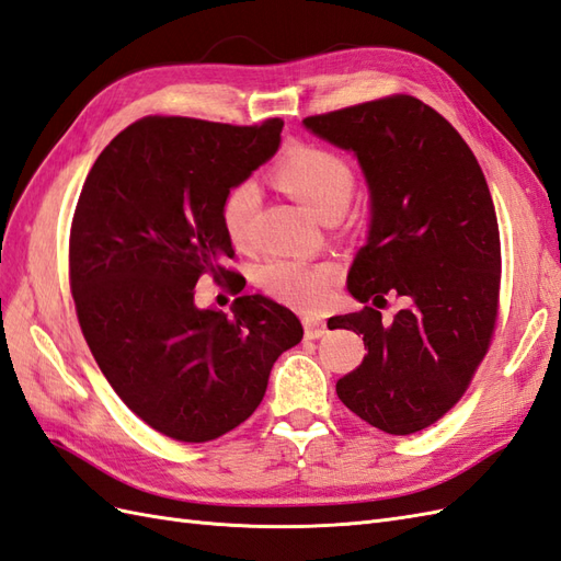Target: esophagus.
<instances>
[{"label":"esophagus","mask_w":561,"mask_h":561,"mask_svg":"<svg viewBox=\"0 0 561 561\" xmlns=\"http://www.w3.org/2000/svg\"><path fill=\"white\" fill-rule=\"evenodd\" d=\"M302 323H305V335H307V340H317V337H321V335L328 331L325 321L319 319V317H305Z\"/></svg>","instance_id":"esophagus-1"}]
</instances>
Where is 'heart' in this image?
Wrapping results in <instances>:
<instances>
[{
  "instance_id": "1",
  "label": "heart",
  "mask_w": 561,
  "mask_h": 561,
  "mask_svg": "<svg viewBox=\"0 0 561 561\" xmlns=\"http://www.w3.org/2000/svg\"><path fill=\"white\" fill-rule=\"evenodd\" d=\"M276 181L307 207L323 218L345 211L354 190L350 161L317 145H299L276 163ZM259 209V187L254 181H240L221 202V221L228 238L238 248L252 240V221ZM343 271L333 262L276 256L259 268V288L283 305L297 309H319L331 302Z\"/></svg>"
}]
</instances>
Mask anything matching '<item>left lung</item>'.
<instances>
[{
  "instance_id": "8db88e82",
  "label": "left lung",
  "mask_w": 561,
  "mask_h": 561,
  "mask_svg": "<svg viewBox=\"0 0 561 561\" xmlns=\"http://www.w3.org/2000/svg\"><path fill=\"white\" fill-rule=\"evenodd\" d=\"M305 126L352 149L371 190L368 242L347 276L364 309L328 321L368 352L337 398L383 433L423 431L461 400L495 335L502 254L485 175L453 123L412 94ZM388 291L405 299L392 320L379 313Z\"/></svg>"
}]
</instances>
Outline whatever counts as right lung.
Masks as SVG:
<instances>
[{"instance_id":"obj_1","label":"right lung","mask_w":561,"mask_h":561,"mask_svg":"<svg viewBox=\"0 0 561 561\" xmlns=\"http://www.w3.org/2000/svg\"><path fill=\"white\" fill-rule=\"evenodd\" d=\"M280 118L230 126L145 116L104 147L76 204L68 278L80 331L108 386L135 416L181 443L233 431L264 400L271 366L302 340L295 313L242 295L226 317L197 309L211 276L244 278L221 202L280 145Z\"/></svg>"}]
</instances>
